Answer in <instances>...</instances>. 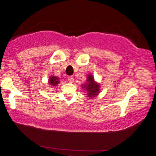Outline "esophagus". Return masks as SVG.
<instances>
[{
	"label": "esophagus",
	"instance_id": "obj_1",
	"mask_svg": "<svg viewBox=\"0 0 156 156\" xmlns=\"http://www.w3.org/2000/svg\"><path fill=\"white\" fill-rule=\"evenodd\" d=\"M67 80H68V82H70V83H73V82H74V78L72 76H70V77H68Z\"/></svg>",
	"mask_w": 156,
	"mask_h": 156
}]
</instances>
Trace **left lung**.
I'll return each instance as SVG.
<instances>
[{"instance_id": "left-lung-1", "label": "left lung", "mask_w": 156, "mask_h": 156, "mask_svg": "<svg viewBox=\"0 0 156 156\" xmlns=\"http://www.w3.org/2000/svg\"><path fill=\"white\" fill-rule=\"evenodd\" d=\"M82 88L87 93V97L89 99L94 98L99 94L101 91V86L100 84L97 83L94 79V77L92 74H89L87 75L86 84L82 85Z\"/></svg>"}]
</instances>
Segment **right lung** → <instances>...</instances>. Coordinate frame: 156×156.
Instances as JSON below:
<instances>
[{
	"mask_svg": "<svg viewBox=\"0 0 156 156\" xmlns=\"http://www.w3.org/2000/svg\"><path fill=\"white\" fill-rule=\"evenodd\" d=\"M59 83V79L58 77L54 76V75H52V76L49 77V79H48V85H49L50 86H56Z\"/></svg>",
	"mask_w": 156,
	"mask_h": 156,
	"instance_id": "1",
	"label": "right lung"
}]
</instances>
